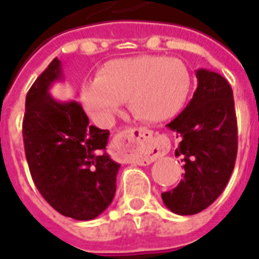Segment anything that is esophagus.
Masks as SVG:
<instances>
[{"instance_id": "1", "label": "esophagus", "mask_w": 259, "mask_h": 259, "mask_svg": "<svg viewBox=\"0 0 259 259\" xmlns=\"http://www.w3.org/2000/svg\"><path fill=\"white\" fill-rule=\"evenodd\" d=\"M166 150L167 142L160 137H155L146 128L124 130L117 134L110 144V153L113 157L124 162L135 160L144 166L164 155Z\"/></svg>"}]
</instances>
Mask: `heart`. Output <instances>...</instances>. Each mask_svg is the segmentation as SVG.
Here are the masks:
<instances>
[{
    "label": "heart",
    "instance_id": "heart-1",
    "mask_svg": "<svg viewBox=\"0 0 259 259\" xmlns=\"http://www.w3.org/2000/svg\"><path fill=\"white\" fill-rule=\"evenodd\" d=\"M190 91L191 74L181 60L139 56L107 62L82 85L80 100L99 124H109L125 99L138 120L162 122L179 113Z\"/></svg>",
    "mask_w": 259,
    "mask_h": 259
}]
</instances>
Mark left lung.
Returning a JSON list of instances; mask_svg holds the SVG:
<instances>
[{
    "instance_id": "8db88e82",
    "label": "left lung",
    "mask_w": 259,
    "mask_h": 259,
    "mask_svg": "<svg viewBox=\"0 0 259 259\" xmlns=\"http://www.w3.org/2000/svg\"><path fill=\"white\" fill-rule=\"evenodd\" d=\"M194 96L167 126L180 139L176 156L184 162V179L162 194L177 214H195L221 195L237 156V120L232 86L222 75L197 71Z\"/></svg>"
}]
</instances>
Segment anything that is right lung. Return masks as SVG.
Returning <instances> with one entry per match:
<instances>
[{"mask_svg": "<svg viewBox=\"0 0 259 259\" xmlns=\"http://www.w3.org/2000/svg\"><path fill=\"white\" fill-rule=\"evenodd\" d=\"M62 79L54 58L26 95L23 144L37 190L57 212L92 221L113 202L120 164L106 152L109 130L89 125L78 102H58L49 93Z\"/></svg>", "mask_w": 259, "mask_h": 259, "instance_id": "right-lung-1", "label": "right lung"}]
</instances>
